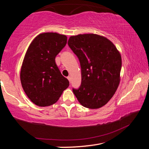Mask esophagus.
<instances>
[{"label": "esophagus", "mask_w": 149, "mask_h": 149, "mask_svg": "<svg viewBox=\"0 0 149 149\" xmlns=\"http://www.w3.org/2000/svg\"><path fill=\"white\" fill-rule=\"evenodd\" d=\"M67 79H68V81H69L70 82V81H71V77H70V76H68V77H67Z\"/></svg>", "instance_id": "esophagus-1"}]
</instances>
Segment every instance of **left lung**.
Listing matches in <instances>:
<instances>
[{"mask_svg": "<svg viewBox=\"0 0 149 149\" xmlns=\"http://www.w3.org/2000/svg\"><path fill=\"white\" fill-rule=\"evenodd\" d=\"M68 44L81 68V84L73 92L83 107L101 108L112 99L120 84V52L109 39L93 33L71 36Z\"/></svg>", "mask_w": 149, "mask_h": 149, "instance_id": "8db88e82", "label": "left lung"}]
</instances>
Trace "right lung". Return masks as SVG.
I'll list each match as a JSON object with an SVG mask.
<instances>
[{
	"instance_id": "right-lung-1",
	"label": "right lung",
	"mask_w": 149,
	"mask_h": 149,
	"mask_svg": "<svg viewBox=\"0 0 149 149\" xmlns=\"http://www.w3.org/2000/svg\"><path fill=\"white\" fill-rule=\"evenodd\" d=\"M67 43V37L57 33H42L27 49L20 72L24 92L32 102L48 107L58 101L69 81L60 73L55 58Z\"/></svg>"
}]
</instances>
